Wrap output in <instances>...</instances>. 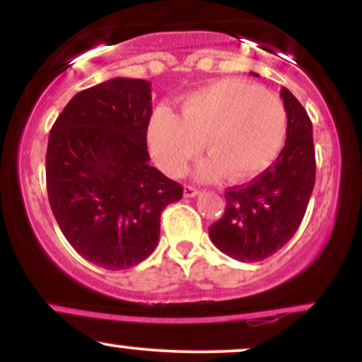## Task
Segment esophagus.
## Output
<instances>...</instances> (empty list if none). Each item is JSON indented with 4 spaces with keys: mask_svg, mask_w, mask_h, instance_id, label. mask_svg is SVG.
<instances>
[{
    "mask_svg": "<svg viewBox=\"0 0 362 362\" xmlns=\"http://www.w3.org/2000/svg\"><path fill=\"white\" fill-rule=\"evenodd\" d=\"M199 194V190L195 189V187H192V185H185L184 187V195L185 197H195V195Z\"/></svg>",
    "mask_w": 362,
    "mask_h": 362,
    "instance_id": "34e87169",
    "label": "esophagus"
}]
</instances>
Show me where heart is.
I'll return each mask as SVG.
<instances>
[{
	"label": "heart",
	"instance_id": "b5f03b06",
	"mask_svg": "<svg viewBox=\"0 0 362 362\" xmlns=\"http://www.w3.org/2000/svg\"><path fill=\"white\" fill-rule=\"evenodd\" d=\"M288 131L282 102L247 81L223 80L192 91L182 100L180 115L158 109L148 138L158 167L180 177L201 153L211 158L197 170L202 180L226 173L245 180L265 172L279 156Z\"/></svg>",
	"mask_w": 362,
	"mask_h": 362
}]
</instances>
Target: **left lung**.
Masks as SVG:
<instances>
[{"label": "left lung", "instance_id": "8db88e82", "mask_svg": "<svg viewBox=\"0 0 362 362\" xmlns=\"http://www.w3.org/2000/svg\"><path fill=\"white\" fill-rule=\"evenodd\" d=\"M281 98L288 131L276 163L248 185L228 189L223 218L209 226L216 248L240 262H259L281 250L300 228L313 192V126L288 88H281Z\"/></svg>", "mask_w": 362, "mask_h": 362}]
</instances>
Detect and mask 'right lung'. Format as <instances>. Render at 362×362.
<instances>
[{
	"label": "right lung",
	"instance_id": "right-lung-1",
	"mask_svg": "<svg viewBox=\"0 0 362 362\" xmlns=\"http://www.w3.org/2000/svg\"><path fill=\"white\" fill-rule=\"evenodd\" d=\"M151 114V83L112 78L74 95L49 134L54 218L74 250L107 271L151 255L161 211L184 195V187L149 165Z\"/></svg>",
	"mask_w": 362,
	"mask_h": 362
}]
</instances>
